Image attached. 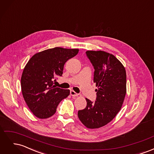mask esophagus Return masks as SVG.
Returning a JSON list of instances; mask_svg holds the SVG:
<instances>
[{"label": "esophagus", "mask_w": 154, "mask_h": 154, "mask_svg": "<svg viewBox=\"0 0 154 154\" xmlns=\"http://www.w3.org/2000/svg\"><path fill=\"white\" fill-rule=\"evenodd\" d=\"M70 94H71L72 96H74V97L78 96V94H77V93L76 92H74L73 90H71V91H70Z\"/></svg>", "instance_id": "1"}]
</instances>
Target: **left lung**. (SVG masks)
<instances>
[{"label":"left lung","instance_id":"8db88e82","mask_svg":"<svg viewBox=\"0 0 154 154\" xmlns=\"http://www.w3.org/2000/svg\"><path fill=\"white\" fill-rule=\"evenodd\" d=\"M94 69L96 100L86 98L87 106L78 110L81 122L88 128H98L110 122L119 112L127 92L125 68L113 54L103 51H87Z\"/></svg>","mask_w":154,"mask_h":154}]
</instances>
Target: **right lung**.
<instances>
[{"label": "right lung", "mask_w": 154, "mask_h": 154, "mask_svg": "<svg viewBox=\"0 0 154 154\" xmlns=\"http://www.w3.org/2000/svg\"><path fill=\"white\" fill-rule=\"evenodd\" d=\"M78 51L58 47L49 49L34 54L26 65L21 77L22 92L36 117L50 118L55 114L60 102L69 95V89L53 85V79L62 75L65 63Z\"/></svg>", "instance_id": "obj_1"}]
</instances>
